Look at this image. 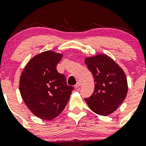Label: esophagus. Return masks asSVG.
Listing matches in <instances>:
<instances>
[{
  "mask_svg": "<svg viewBox=\"0 0 146 146\" xmlns=\"http://www.w3.org/2000/svg\"><path fill=\"white\" fill-rule=\"evenodd\" d=\"M80 86H81V82H77L76 84L75 85L74 87H75V88H79V87H80Z\"/></svg>",
  "mask_w": 146,
  "mask_h": 146,
  "instance_id": "esophagus-1",
  "label": "esophagus"
}]
</instances>
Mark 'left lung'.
<instances>
[{
	"label": "left lung",
	"mask_w": 146,
	"mask_h": 146,
	"mask_svg": "<svg viewBox=\"0 0 146 146\" xmlns=\"http://www.w3.org/2000/svg\"><path fill=\"white\" fill-rule=\"evenodd\" d=\"M85 63L95 82L94 92L89 98H85V101L98 115L106 116L113 113L127 95L128 83L125 73L106 55L86 58Z\"/></svg>",
	"instance_id": "8db88e82"
}]
</instances>
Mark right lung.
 I'll return each instance as SVG.
<instances>
[{
	"mask_svg": "<svg viewBox=\"0 0 146 146\" xmlns=\"http://www.w3.org/2000/svg\"><path fill=\"white\" fill-rule=\"evenodd\" d=\"M62 54L52 51L39 53L29 60L22 72L19 88L22 98L33 115L51 120L60 115L69 100L73 87L58 73Z\"/></svg>",
	"mask_w": 146,
	"mask_h": 146,
	"instance_id": "obj_1",
	"label": "right lung"
}]
</instances>
